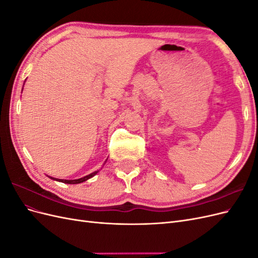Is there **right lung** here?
Masks as SVG:
<instances>
[{
  "label": "right lung",
  "instance_id": "right-lung-1",
  "mask_svg": "<svg viewBox=\"0 0 258 258\" xmlns=\"http://www.w3.org/2000/svg\"><path fill=\"white\" fill-rule=\"evenodd\" d=\"M97 173H98V171H96V172H93V173H91V174H89V175H86V176H84V177H82V178H79V179H58V178H53V177H50V178L56 179V181H59V182H62V183H66V184H79V183H83V182H85V181H87L88 178L92 177L93 175H96Z\"/></svg>",
  "mask_w": 258,
  "mask_h": 258
}]
</instances>
